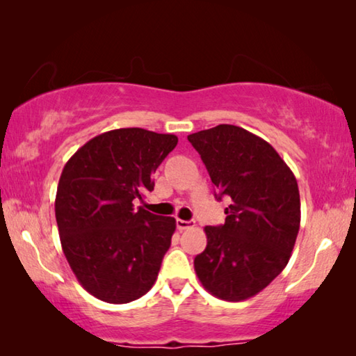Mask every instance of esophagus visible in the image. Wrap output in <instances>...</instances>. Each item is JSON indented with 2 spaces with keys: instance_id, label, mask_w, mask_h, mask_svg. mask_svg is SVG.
<instances>
[{
  "instance_id": "obj_1",
  "label": "esophagus",
  "mask_w": 356,
  "mask_h": 356,
  "mask_svg": "<svg viewBox=\"0 0 356 356\" xmlns=\"http://www.w3.org/2000/svg\"><path fill=\"white\" fill-rule=\"evenodd\" d=\"M176 225H177L179 231H185V229H190V227L195 226V221H185V220H179L177 218Z\"/></svg>"
}]
</instances>
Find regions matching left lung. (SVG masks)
Masks as SVG:
<instances>
[{
    "instance_id": "obj_1",
    "label": "left lung",
    "mask_w": 356,
    "mask_h": 356,
    "mask_svg": "<svg viewBox=\"0 0 356 356\" xmlns=\"http://www.w3.org/2000/svg\"><path fill=\"white\" fill-rule=\"evenodd\" d=\"M206 165L216 200L229 196L221 226H206L195 257L201 284L216 298L242 301L264 291L291 259L300 229L297 179L262 138L220 124L188 135Z\"/></svg>"
}]
</instances>
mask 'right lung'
<instances>
[{
  "mask_svg": "<svg viewBox=\"0 0 356 356\" xmlns=\"http://www.w3.org/2000/svg\"><path fill=\"white\" fill-rule=\"evenodd\" d=\"M177 146L176 135L118 129L89 140L65 163L55 213L64 256L95 298L122 305L143 297L159 276L176 231L134 201L154 190L152 174Z\"/></svg>",
  "mask_w": 356,
  "mask_h": 356,
  "instance_id": "1",
  "label": "right lung"
}]
</instances>
